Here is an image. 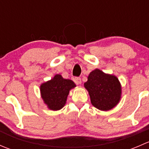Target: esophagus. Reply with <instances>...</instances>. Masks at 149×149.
<instances>
[{
    "instance_id": "obj_1",
    "label": "esophagus",
    "mask_w": 149,
    "mask_h": 149,
    "mask_svg": "<svg viewBox=\"0 0 149 149\" xmlns=\"http://www.w3.org/2000/svg\"><path fill=\"white\" fill-rule=\"evenodd\" d=\"M75 82H76V84H81V80L79 77L75 78Z\"/></svg>"
}]
</instances>
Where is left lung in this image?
Segmentation results:
<instances>
[{"label":"left lung","mask_w":149,"mask_h":149,"mask_svg":"<svg viewBox=\"0 0 149 149\" xmlns=\"http://www.w3.org/2000/svg\"><path fill=\"white\" fill-rule=\"evenodd\" d=\"M84 87L88 91L91 104L100 110H110L120 101L122 87L117 76L98 68L89 73Z\"/></svg>","instance_id":"obj_1"}]
</instances>
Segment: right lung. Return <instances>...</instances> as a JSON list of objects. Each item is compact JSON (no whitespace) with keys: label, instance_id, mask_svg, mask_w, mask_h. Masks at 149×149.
I'll list each match as a JSON object with an SVG mask.
<instances>
[{"label":"right lung","instance_id":"right-lung-1","mask_svg":"<svg viewBox=\"0 0 149 149\" xmlns=\"http://www.w3.org/2000/svg\"><path fill=\"white\" fill-rule=\"evenodd\" d=\"M76 85L70 79L56 74L49 81L40 85V94L43 102L50 110L56 111L65 106L70 90Z\"/></svg>","mask_w":149,"mask_h":149}]
</instances>
